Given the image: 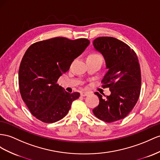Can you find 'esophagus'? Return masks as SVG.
<instances>
[{"label":"esophagus","instance_id":"34e87169","mask_svg":"<svg viewBox=\"0 0 160 160\" xmlns=\"http://www.w3.org/2000/svg\"><path fill=\"white\" fill-rule=\"evenodd\" d=\"M88 92L82 91V92H81L80 95H81V96H82V97H85V96H87V95H88Z\"/></svg>","mask_w":160,"mask_h":160}]
</instances>
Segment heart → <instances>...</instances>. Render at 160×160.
Wrapping results in <instances>:
<instances>
[{"instance_id":"obj_1","label":"heart","mask_w":160,"mask_h":160,"mask_svg":"<svg viewBox=\"0 0 160 160\" xmlns=\"http://www.w3.org/2000/svg\"><path fill=\"white\" fill-rule=\"evenodd\" d=\"M97 57H101V56L96 54V53H92V54H91L88 57V58H97Z\"/></svg>"}]
</instances>
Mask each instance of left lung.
Here are the masks:
<instances>
[{
    "label": "left lung",
    "instance_id": "obj_1",
    "mask_svg": "<svg viewBox=\"0 0 160 160\" xmlns=\"http://www.w3.org/2000/svg\"><path fill=\"white\" fill-rule=\"evenodd\" d=\"M94 48L103 56L108 69L101 82L111 95L105 99L96 92L99 104L92 112L99 120L113 122L124 118L132 111L141 92V69L137 54L122 41L113 37L93 40Z\"/></svg>",
    "mask_w": 160,
    "mask_h": 160
}]
</instances>
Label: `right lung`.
<instances>
[{
  "mask_svg": "<svg viewBox=\"0 0 160 160\" xmlns=\"http://www.w3.org/2000/svg\"><path fill=\"white\" fill-rule=\"evenodd\" d=\"M90 44L87 38L56 37L32 44L19 69V87L31 113L45 123L59 121L67 115L79 92L69 93L57 84L72 61Z\"/></svg>",
  "mask_w": 160,
  "mask_h": 160,
  "instance_id": "obj_1",
  "label": "right lung"
}]
</instances>
